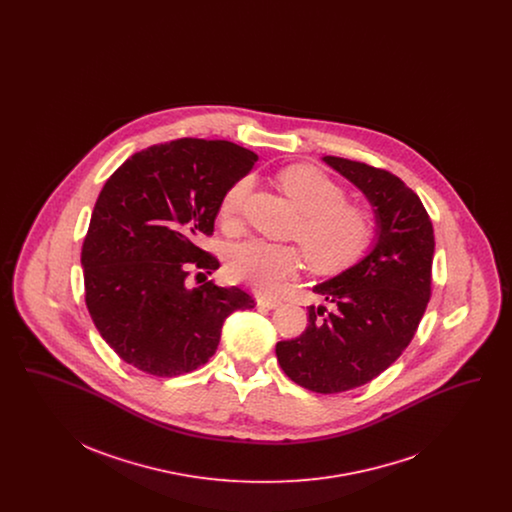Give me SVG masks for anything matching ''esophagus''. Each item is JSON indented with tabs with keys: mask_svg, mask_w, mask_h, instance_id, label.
<instances>
[{
	"mask_svg": "<svg viewBox=\"0 0 512 512\" xmlns=\"http://www.w3.org/2000/svg\"><path fill=\"white\" fill-rule=\"evenodd\" d=\"M257 305L259 307H267V309H276L282 305V299L278 297H267V295H259L257 297Z\"/></svg>",
	"mask_w": 512,
	"mask_h": 512,
	"instance_id": "esophagus-1",
	"label": "esophagus"
}]
</instances>
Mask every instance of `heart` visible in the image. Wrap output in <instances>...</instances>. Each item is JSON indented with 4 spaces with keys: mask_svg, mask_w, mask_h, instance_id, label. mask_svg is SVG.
<instances>
[{
    "mask_svg": "<svg viewBox=\"0 0 512 512\" xmlns=\"http://www.w3.org/2000/svg\"><path fill=\"white\" fill-rule=\"evenodd\" d=\"M278 186L299 211L290 236L301 245L309 267L336 272L353 265L374 238V213L361 203L347 201L345 190L313 165H292L276 174ZM251 178L242 176L228 186L219 203L220 224L226 230L240 226ZM301 253L292 244L245 240L234 244L226 270L234 282L259 292H274L295 274Z\"/></svg>",
    "mask_w": 512,
    "mask_h": 512,
    "instance_id": "1",
    "label": "heart"
}]
</instances>
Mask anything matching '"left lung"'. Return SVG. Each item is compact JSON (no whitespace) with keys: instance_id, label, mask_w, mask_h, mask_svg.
<instances>
[{"instance_id":"obj_1","label":"left lung","mask_w":512,"mask_h":512,"mask_svg":"<svg viewBox=\"0 0 512 512\" xmlns=\"http://www.w3.org/2000/svg\"><path fill=\"white\" fill-rule=\"evenodd\" d=\"M324 161L368 197L378 242L361 263L313 288L330 309L311 305L305 332L278 341L276 357L301 388L341 393L374 380L413 340L432 295L436 242L420 197L399 176L332 155Z\"/></svg>"}]
</instances>
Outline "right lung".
Instances as JSON below:
<instances>
[{"instance_id": "right-lung-1", "label": "right lung", "mask_w": 512, "mask_h": 512, "mask_svg": "<svg viewBox=\"0 0 512 512\" xmlns=\"http://www.w3.org/2000/svg\"><path fill=\"white\" fill-rule=\"evenodd\" d=\"M257 155L226 140L180 138L142 149L109 176L82 244L86 307L124 363L172 378L205 365L222 322L255 299L207 278L219 259L211 236L219 203Z\"/></svg>"}]
</instances>
